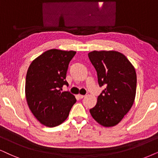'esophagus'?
Instances as JSON below:
<instances>
[{"label":"esophagus","mask_w":158,"mask_h":158,"mask_svg":"<svg viewBox=\"0 0 158 158\" xmlns=\"http://www.w3.org/2000/svg\"><path fill=\"white\" fill-rule=\"evenodd\" d=\"M77 96L79 97V98L81 99V98H83L84 97H85V95H80V94H79V95H77Z\"/></svg>","instance_id":"obj_1"}]
</instances>
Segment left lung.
Returning a JSON list of instances; mask_svg holds the SVG:
<instances>
[{
  "label": "left lung",
  "mask_w": 158,
  "mask_h": 158,
  "mask_svg": "<svg viewBox=\"0 0 158 158\" xmlns=\"http://www.w3.org/2000/svg\"><path fill=\"white\" fill-rule=\"evenodd\" d=\"M88 57L97 71L99 85L106 87L89 112L102 126H115L134 103L137 81L135 68L117 51L95 50Z\"/></svg>",
  "instance_id": "obj_1"
}]
</instances>
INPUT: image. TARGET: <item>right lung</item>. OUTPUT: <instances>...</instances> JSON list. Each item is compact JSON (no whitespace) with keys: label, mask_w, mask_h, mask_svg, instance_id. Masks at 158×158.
<instances>
[{"label":"right lung","mask_w":158,"mask_h":158,"mask_svg":"<svg viewBox=\"0 0 158 158\" xmlns=\"http://www.w3.org/2000/svg\"><path fill=\"white\" fill-rule=\"evenodd\" d=\"M75 51L52 49L33 60L27 69L25 97L30 110L40 123L53 127L68 118L76 98L62 92L69 64Z\"/></svg>","instance_id":"right-lung-1"}]
</instances>
